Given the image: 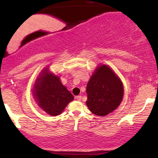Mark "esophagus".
<instances>
[{"mask_svg": "<svg viewBox=\"0 0 158 158\" xmlns=\"http://www.w3.org/2000/svg\"><path fill=\"white\" fill-rule=\"evenodd\" d=\"M81 98H82L81 96H77L76 97H75V99H76L77 101H81Z\"/></svg>", "mask_w": 158, "mask_h": 158, "instance_id": "1", "label": "esophagus"}]
</instances>
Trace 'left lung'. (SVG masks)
<instances>
[{
  "mask_svg": "<svg viewBox=\"0 0 158 158\" xmlns=\"http://www.w3.org/2000/svg\"><path fill=\"white\" fill-rule=\"evenodd\" d=\"M86 104L97 116H104L120 105L124 96L122 82L106 64L98 65L87 84Z\"/></svg>",
  "mask_w": 158,
  "mask_h": 158,
  "instance_id": "left-lung-1",
  "label": "left lung"
}]
</instances>
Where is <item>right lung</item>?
<instances>
[{"mask_svg": "<svg viewBox=\"0 0 158 158\" xmlns=\"http://www.w3.org/2000/svg\"><path fill=\"white\" fill-rule=\"evenodd\" d=\"M34 96L39 106L52 116L63 111L74 97L62 85L60 77L45 68L36 78L34 85Z\"/></svg>", "mask_w": 158, "mask_h": 158, "instance_id": "1", "label": "right lung"}]
</instances>
